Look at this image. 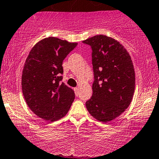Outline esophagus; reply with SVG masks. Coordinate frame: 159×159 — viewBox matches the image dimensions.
I'll return each instance as SVG.
<instances>
[{"label":"esophagus","mask_w":159,"mask_h":159,"mask_svg":"<svg viewBox=\"0 0 159 159\" xmlns=\"http://www.w3.org/2000/svg\"><path fill=\"white\" fill-rule=\"evenodd\" d=\"M73 90H74L75 94H76V95H78V94H79V88H77V87H76V88L73 89Z\"/></svg>","instance_id":"1"}]
</instances>
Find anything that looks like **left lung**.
Segmentation results:
<instances>
[{"label":"left lung","mask_w":159,"mask_h":159,"mask_svg":"<svg viewBox=\"0 0 159 159\" xmlns=\"http://www.w3.org/2000/svg\"><path fill=\"white\" fill-rule=\"evenodd\" d=\"M93 49L95 81L93 96L86 102L89 113L107 123L129 107L135 90V71L127 49L117 40L98 35L83 41Z\"/></svg>","instance_id":"left-lung-1"}]
</instances>
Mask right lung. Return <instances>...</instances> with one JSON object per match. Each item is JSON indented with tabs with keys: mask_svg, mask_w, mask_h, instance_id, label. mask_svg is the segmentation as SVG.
I'll use <instances>...</instances> for the list:
<instances>
[{
	"mask_svg": "<svg viewBox=\"0 0 159 159\" xmlns=\"http://www.w3.org/2000/svg\"><path fill=\"white\" fill-rule=\"evenodd\" d=\"M56 37L37 42L30 51L22 74V90L27 105L35 115L51 122L67 114L74 100L72 89L62 80L63 61L77 45Z\"/></svg>",
	"mask_w": 159,
	"mask_h": 159,
	"instance_id": "obj_1",
	"label": "right lung"
}]
</instances>
